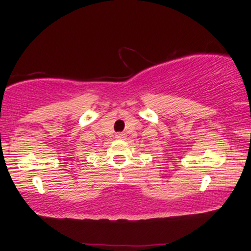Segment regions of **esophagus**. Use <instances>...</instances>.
Returning <instances> with one entry per match:
<instances>
[{
	"label": "esophagus",
	"instance_id": "34e87169",
	"mask_svg": "<svg viewBox=\"0 0 251 251\" xmlns=\"http://www.w3.org/2000/svg\"><path fill=\"white\" fill-rule=\"evenodd\" d=\"M115 137H116L117 139H125L126 135H125L124 133H117V134L115 135Z\"/></svg>",
	"mask_w": 251,
	"mask_h": 251
}]
</instances>
